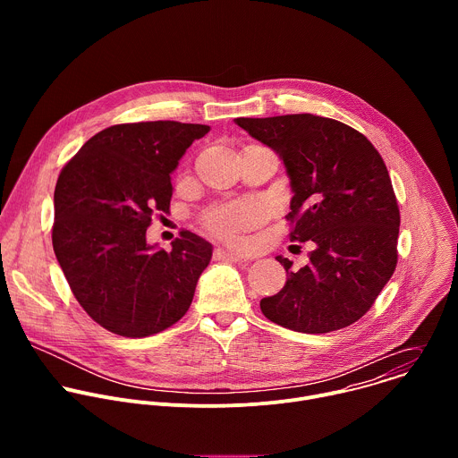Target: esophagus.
Returning <instances> with one entry per match:
<instances>
[{
  "label": "esophagus",
  "instance_id": "1",
  "mask_svg": "<svg viewBox=\"0 0 458 458\" xmlns=\"http://www.w3.org/2000/svg\"><path fill=\"white\" fill-rule=\"evenodd\" d=\"M214 255H216V259H225V260H235V263H242V255H239L235 251H230V250L217 248Z\"/></svg>",
  "mask_w": 458,
  "mask_h": 458
}]
</instances>
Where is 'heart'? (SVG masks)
<instances>
[{
  "instance_id": "b5f03b06",
  "label": "heart",
  "mask_w": 458,
  "mask_h": 458,
  "mask_svg": "<svg viewBox=\"0 0 458 458\" xmlns=\"http://www.w3.org/2000/svg\"><path fill=\"white\" fill-rule=\"evenodd\" d=\"M265 208L253 201H237L210 210L205 217L208 232L219 239L241 244L244 233L263 223Z\"/></svg>"
}]
</instances>
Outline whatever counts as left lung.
<instances>
[{
	"label": "left lung",
	"mask_w": 458,
	"mask_h": 458,
	"mask_svg": "<svg viewBox=\"0 0 458 458\" xmlns=\"http://www.w3.org/2000/svg\"><path fill=\"white\" fill-rule=\"evenodd\" d=\"M284 163L293 198L292 241H313L310 263L283 290L260 299L272 322L301 334H330L359 320L397 267L401 214L387 168L355 128L313 114L237 117Z\"/></svg>",
	"instance_id": "8db88e82"
}]
</instances>
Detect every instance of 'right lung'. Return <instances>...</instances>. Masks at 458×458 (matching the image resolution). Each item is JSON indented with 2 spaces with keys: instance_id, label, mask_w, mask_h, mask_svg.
Masks as SVG:
<instances>
[{
  "instance_id": "obj_1",
  "label": "right lung",
  "mask_w": 458,
  "mask_h": 458,
  "mask_svg": "<svg viewBox=\"0 0 458 458\" xmlns=\"http://www.w3.org/2000/svg\"><path fill=\"white\" fill-rule=\"evenodd\" d=\"M208 124L147 121L108 126L63 166L54 190L52 246L81 308L105 330L141 339L190 308L212 244L181 232L172 250L147 242L168 212L172 177Z\"/></svg>"
}]
</instances>
